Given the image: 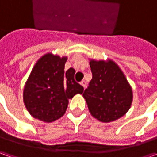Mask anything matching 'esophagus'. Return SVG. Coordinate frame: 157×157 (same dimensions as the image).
I'll use <instances>...</instances> for the list:
<instances>
[{
	"label": "esophagus",
	"instance_id": "esophagus-1",
	"mask_svg": "<svg viewBox=\"0 0 157 157\" xmlns=\"http://www.w3.org/2000/svg\"><path fill=\"white\" fill-rule=\"evenodd\" d=\"M80 85H81L82 86H83L84 88L86 87V82L85 81V80H82V81L80 82Z\"/></svg>",
	"mask_w": 157,
	"mask_h": 157
}]
</instances>
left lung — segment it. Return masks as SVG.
Instances as JSON below:
<instances>
[{
	"instance_id": "8db88e82",
	"label": "left lung",
	"mask_w": 157,
	"mask_h": 157,
	"mask_svg": "<svg viewBox=\"0 0 157 157\" xmlns=\"http://www.w3.org/2000/svg\"><path fill=\"white\" fill-rule=\"evenodd\" d=\"M93 78L83 97L92 116L108 123L122 117L133 102V91L123 71L112 59H90Z\"/></svg>"
}]
</instances>
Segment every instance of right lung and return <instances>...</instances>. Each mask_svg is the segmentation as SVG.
Returning <instances> with one entry per match:
<instances>
[{"instance_id": "1", "label": "right lung", "mask_w": 157, "mask_h": 157, "mask_svg": "<svg viewBox=\"0 0 157 157\" xmlns=\"http://www.w3.org/2000/svg\"><path fill=\"white\" fill-rule=\"evenodd\" d=\"M67 57L46 53L35 63L23 89V102L32 117L44 122L61 118L69 99L82 94L84 88L74 80L75 70L64 71Z\"/></svg>"}]
</instances>
